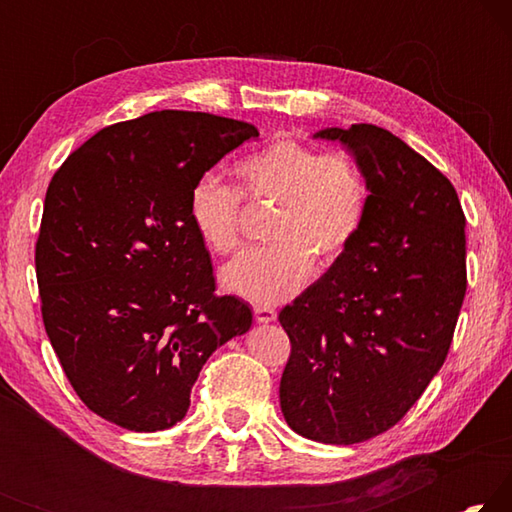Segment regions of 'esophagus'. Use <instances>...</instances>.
<instances>
[{
  "label": "esophagus",
  "instance_id": "1",
  "mask_svg": "<svg viewBox=\"0 0 512 512\" xmlns=\"http://www.w3.org/2000/svg\"><path fill=\"white\" fill-rule=\"evenodd\" d=\"M253 314H255L257 323H273V320L277 318V311L273 307H262V305H257L253 309Z\"/></svg>",
  "mask_w": 512,
  "mask_h": 512
}]
</instances>
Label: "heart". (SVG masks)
<instances>
[{"label":"heart","instance_id":"b5f03b06","mask_svg":"<svg viewBox=\"0 0 512 512\" xmlns=\"http://www.w3.org/2000/svg\"><path fill=\"white\" fill-rule=\"evenodd\" d=\"M239 189L201 176L189 189V221L201 244L228 255L241 241V196L275 205L268 239L223 266L221 284L255 305H280L318 268L334 266L357 239L368 210V185L357 164L296 137H275L235 164Z\"/></svg>","mask_w":512,"mask_h":512}]
</instances>
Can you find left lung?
Returning a JSON list of instances; mask_svg holds the SVG:
<instances>
[{"label":"left lung","mask_w":512,"mask_h":512,"mask_svg":"<svg viewBox=\"0 0 512 512\" xmlns=\"http://www.w3.org/2000/svg\"><path fill=\"white\" fill-rule=\"evenodd\" d=\"M316 137L354 155L368 210L348 253L280 311V406L300 436L354 445L395 427L443 368L467 289L465 214L447 176L386 128Z\"/></svg>","instance_id":"8db88e82"}]
</instances>
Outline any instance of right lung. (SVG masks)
I'll return each mask as SVG.
<instances>
[{
    "label": "right lung",
    "mask_w": 512,
    "mask_h": 512,
    "mask_svg": "<svg viewBox=\"0 0 512 512\" xmlns=\"http://www.w3.org/2000/svg\"><path fill=\"white\" fill-rule=\"evenodd\" d=\"M259 137L246 121L158 110L103 128L51 178L36 275L42 323L92 413L128 431L185 418L198 372L253 311L216 296L189 189Z\"/></svg>",
    "instance_id": "add662e5"
}]
</instances>
